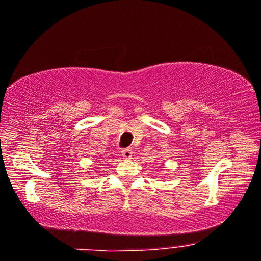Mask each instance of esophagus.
Segmentation results:
<instances>
[{
	"label": "esophagus",
	"mask_w": 261,
	"mask_h": 261,
	"mask_svg": "<svg viewBox=\"0 0 261 261\" xmlns=\"http://www.w3.org/2000/svg\"><path fill=\"white\" fill-rule=\"evenodd\" d=\"M121 155H122L126 160H130L133 159V151H132L130 148H126L121 152Z\"/></svg>",
	"instance_id": "esophagus-1"
}]
</instances>
